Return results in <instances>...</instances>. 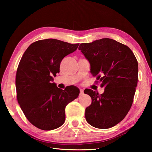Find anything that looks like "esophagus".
Listing matches in <instances>:
<instances>
[{"label": "esophagus", "mask_w": 152, "mask_h": 152, "mask_svg": "<svg viewBox=\"0 0 152 152\" xmlns=\"http://www.w3.org/2000/svg\"><path fill=\"white\" fill-rule=\"evenodd\" d=\"M84 94V90L80 89V95H83Z\"/></svg>", "instance_id": "1"}]
</instances>
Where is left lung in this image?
<instances>
[{"mask_svg":"<svg viewBox=\"0 0 152 152\" xmlns=\"http://www.w3.org/2000/svg\"><path fill=\"white\" fill-rule=\"evenodd\" d=\"M79 49L89 61L91 74L104 87L102 94L84 91L92 99L86 108V121L96 128L112 127L132 106L138 77L137 59L127 45L108 38L80 44Z\"/></svg>","mask_w":152,"mask_h":152,"instance_id":"obj_1","label":"left lung"}]
</instances>
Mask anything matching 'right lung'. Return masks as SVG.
<instances>
[{
	"mask_svg": "<svg viewBox=\"0 0 152 152\" xmlns=\"http://www.w3.org/2000/svg\"><path fill=\"white\" fill-rule=\"evenodd\" d=\"M79 45L53 39L40 40L32 43L21 59L16 75L18 102L28 121L40 129L61 126L66 106L79 96L77 87L63 90L51 82L59 72L62 59Z\"/></svg>",
	"mask_w": 152,
	"mask_h": 152,
	"instance_id": "obj_1",
	"label": "right lung"
}]
</instances>
